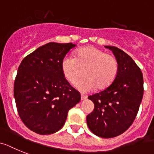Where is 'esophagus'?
I'll return each mask as SVG.
<instances>
[{
    "instance_id": "34e87169",
    "label": "esophagus",
    "mask_w": 154,
    "mask_h": 154,
    "mask_svg": "<svg viewBox=\"0 0 154 154\" xmlns=\"http://www.w3.org/2000/svg\"><path fill=\"white\" fill-rule=\"evenodd\" d=\"M88 98L87 95H81V100H85V99H86Z\"/></svg>"
}]
</instances>
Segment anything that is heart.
Masks as SVG:
<instances>
[{
    "label": "heart",
    "instance_id": "1",
    "mask_svg": "<svg viewBox=\"0 0 154 154\" xmlns=\"http://www.w3.org/2000/svg\"><path fill=\"white\" fill-rule=\"evenodd\" d=\"M61 68L66 79L73 84L83 74L86 77L76 84L83 92L91 91L97 87L105 89L117 77L118 63L117 59L103 50L92 46L82 48L75 52V58L66 55L62 60Z\"/></svg>",
    "mask_w": 154,
    "mask_h": 154
}]
</instances>
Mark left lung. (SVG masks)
<instances>
[{
    "instance_id": "left-lung-1",
    "label": "left lung",
    "mask_w": 154,
    "mask_h": 154,
    "mask_svg": "<svg viewBox=\"0 0 154 154\" xmlns=\"http://www.w3.org/2000/svg\"><path fill=\"white\" fill-rule=\"evenodd\" d=\"M105 47L117 59L118 72L109 87L88 96L95 108L87 116V125L97 136L113 138L125 132L135 119L143 96V77L127 53L117 47Z\"/></svg>"
}]
</instances>
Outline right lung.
Here are the masks:
<instances>
[{"label":"right lung","mask_w":154,"mask_h":154,"mask_svg":"<svg viewBox=\"0 0 154 154\" xmlns=\"http://www.w3.org/2000/svg\"><path fill=\"white\" fill-rule=\"evenodd\" d=\"M73 44L50 42L26 56L18 69L14 97L19 117L31 131L50 135L63 128L68 111L81 101L66 80L63 59Z\"/></svg>","instance_id":"add662e5"}]
</instances>
